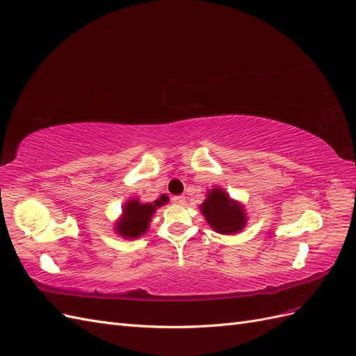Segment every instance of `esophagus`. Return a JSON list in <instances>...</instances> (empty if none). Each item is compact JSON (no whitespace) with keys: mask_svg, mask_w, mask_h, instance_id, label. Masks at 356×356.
<instances>
[{"mask_svg":"<svg viewBox=\"0 0 356 356\" xmlns=\"http://www.w3.org/2000/svg\"><path fill=\"white\" fill-rule=\"evenodd\" d=\"M172 202H174L175 204H184L186 197L184 196H174V197H172Z\"/></svg>","mask_w":356,"mask_h":356,"instance_id":"34e87169","label":"esophagus"}]
</instances>
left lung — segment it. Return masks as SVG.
<instances>
[{"mask_svg":"<svg viewBox=\"0 0 356 356\" xmlns=\"http://www.w3.org/2000/svg\"><path fill=\"white\" fill-rule=\"evenodd\" d=\"M200 212L217 233H239L246 225V213L242 204L232 200L222 188L215 187L208 191L207 199L200 204Z\"/></svg>","mask_w":356,"mask_h":356,"instance_id":"8db88e82","label":"left lung"}]
</instances>
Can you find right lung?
<instances>
[{"mask_svg": "<svg viewBox=\"0 0 356 356\" xmlns=\"http://www.w3.org/2000/svg\"><path fill=\"white\" fill-rule=\"evenodd\" d=\"M163 203H168V197L163 195L153 203H141L138 197L127 200L123 207V215L115 224V233L126 239H136L148 230L149 221L156 209Z\"/></svg>", "mask_w": 356, "mask_h": 356, "instance_id": "obj_1", "label": "right lung"}]
</instances>
